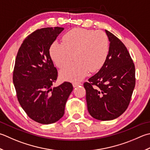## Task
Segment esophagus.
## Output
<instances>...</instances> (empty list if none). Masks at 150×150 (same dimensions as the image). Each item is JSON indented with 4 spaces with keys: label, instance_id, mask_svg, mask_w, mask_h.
Here are the masks:
<instances>
[{
    "label": "esophagus",
    "instance_id": "34e87169",
    "mask_svg": "<svg viewBox=\"0 0 150 150\" xmlns=\"http://www.w3.org/2000/svg\"><path fill=\"white\" fill-rule=\"evenodd\" d=\"M82 83H79V82H74V83H73V87H76L79 86V85H81Z\"/></svg>",
    "mask_w": 150,
    "mask_h": 150
}]
</instances>
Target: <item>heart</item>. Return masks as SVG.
I'll use <instances>...</instances> for the list:
<instances>
[{
    "label": "heart",
    "instance_id": "b5f03b06",
    "mask_svg": "<svg viewBox=\"0 0 150 150\" xmlns=\"http://www.w3.org/2000/svg\"><path fill=\"white\" fill-rule=\"evenodd\" d=\"M109 52L107 35L101 30L84 28L72 29L64 35L63 43L55 41L50 47V55L57 67L67 66L73 58L74 62L60 73L64 80L79 81L90 71L103 65Z\"/></svg>",
    "mask_w": 150,
    "mask_h": 150
}]
</instances>
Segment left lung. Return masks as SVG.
<instances>
[{
  "mask_svg": "<svg viewBox=\"0 0 150 150\" xmlns=\"http://www.w3.org/2000/svg\"><path fill=\"white\" fill-rule=\"evenodd\" d=\"M109 52L98 72L84 83L88 110L103 121L118 118L127 109L135 86V67L129 52L120 39L105 30Z\"/></svg>",
  "mask_w": 150,
  "mask_h": 150,
  "instance_id": "1",
  "label": "left lung"
}]
</instances>
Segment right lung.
Here are the masks:
<instances>
[{
  "instance_id": "obj_1",
  "label": "right lung",
  "mask_w": 150,
  "mask_h": 150,
  "mask_svg": "<svg viewBox=\"0 0 150 150\" xmlns=\"http://www.w3.org/2000/svg\"><path fill=\"white\" fill-rule=\"evenodd\" d=\"M62 27L38 29L23 41L17 52L13 82L17 99L29 118L42 124L57 122L64 114L73 89L69 82L52 88L58 77L49 49Z\"/></svg>"
}]
</instances>
